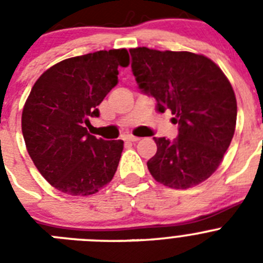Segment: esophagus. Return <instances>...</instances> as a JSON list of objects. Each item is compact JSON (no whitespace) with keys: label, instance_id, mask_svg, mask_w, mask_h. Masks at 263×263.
I'll return each instance as SVG.
<instances>
[{"label":"esophagus","instance_id":"34e87169","mask_svg":"<svg viewBox=\"0 0 263 263\" xmlns=\"http://www.w3.org/2000/svg\"><path fill=\"white\" fill-rule=\"evenodd\" d=\"M125 141H129V142H137V141H139V138L134 136H125Z\"/></svg>","mask_w":263,"mask_h":263}]
</instances>
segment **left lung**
I'll use <instances>...</instances> for the list:
<instances>
[{
    "label": "left lung",
    "mask_w": 263,
    "mask_h": 263,
    "mask_svg": "<svg viewBox=\"0 0 263 263\" xmlns=\"http://www.w3.org/2000/svg\"><path fill=\"white\" fill-rule=\"evenodd\" d=\"M138 87L157 100V110L174 115V141L154 138L157 154L147 168L160 184L187 190L215 173L233 138L236 95L221 68L188 51L130 48Z\"/></svg>",
    "instance_id": "obj_1"
}]
</instances>
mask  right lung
<instances>
[{
	"label": "right lung",
	"instance_id": "right-lung-1",
	"mask_svg": "<svg viewBox=\"0 0 263 263\" xmlns=\"http://www.w3.org/2000/svg\"><path fill=\"white\" fill-rule=\"evenodd\" d=\"M129 66L126 48L101 50L53 64L35 81L22 111L27 153L52 187L72 196L99 192L115 176L124 141L88 133L89 117Z\"/></svg>",
	"mask_w": 263,
	"mask_h": 263
}]
</instances>
